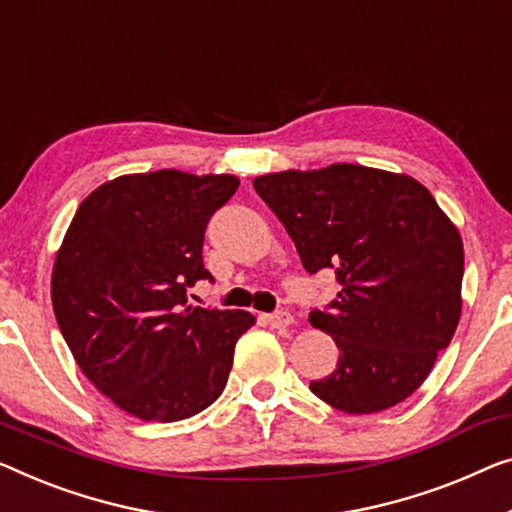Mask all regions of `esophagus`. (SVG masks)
Masks as SVG:
<instances>
[{
    "label": "esophagus",
    "mask_w": 512,
    "mask_h": 512,
    "mask_svg": "<svg viewBox=\"0 0 512 512\" xmlns=\"http://www.w3.org/2000/svg\"><path fill=\"white\" fill-rule=\"evenodd\" d=\"M264 319H266V324L271 326V329H287V326L294 322V317L285 310L271 312V315H264Z\"/></svg>",
    "instance_id": "34e87169"
}]
</instances>
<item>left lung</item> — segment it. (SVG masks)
Instances as JSON below:
<instances>
[{
  "mask_svg": "<svg viewBox=\"0 0 512 512\" xmlns=\"http://www.w3.org/2000/svg\"><path fill=\"white\" fill-rule=\"evenodd\" d=\"M257 195L292 236L308 273L333 269L340 292L310 324L340 358L310 391L345 414L407 400L430 375L462 312L464 248L423 183L335 163L257 177Z\"/></svg>",
  "mask_w": 512,
  "mask_h": 512,
  "instance_id": "8db88e82",
  "label": "left lung"
}]
</instances>
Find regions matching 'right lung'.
Masks as SVG:
<instances>
[{
  "mask_svg": "<svg viewBox=\"0 0 512 512\" xmlns=\"http://www.w3.org/2000/svg\"><path fill=\"white\" fill-rule=\"evenodd\" d=\"M236 188L232 174H124L98 186L68 225L52 269L59 331L85 377L126 414L183 421L223 393L255 317L188 305L186 289L213 280L204 230Z\"/></svg>",
  "mask_w": 512,
  "mask_h": 512,
  "instance_id": "obj_1",
  "label": "right lung"
}]
</instances>
